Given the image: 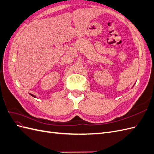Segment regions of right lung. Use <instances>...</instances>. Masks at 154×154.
<instances>
[{
  "instance_id": "obj_1",
  "label": "right lung",
  "mask_w": 154,
  "mask_h": 154,
  "mask_svg": "<svg viewBox=\"0 0 154 154\" xmlns=\"http://www.w3.org/2000/svg\"><path fill=\"white\" fill-rule=\"evenodd\" d=\"M30 95H31V96H32V97H35V96L34 95H32V94H30Z\"/></svg>"
}]
</instances>
